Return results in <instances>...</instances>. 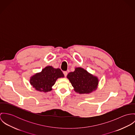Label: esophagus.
I'll return each instance as SVG.
<instances>
[{"instance_id": "1", "label": "esophagus", "mask_w": 135, "mask_h": 135, "mask_svg": "<svg viewBox=\"0 0 135 135\" xmlns=\"http://www.w3.org/2000/svg\"><path fill=\"white\" fill-rule=\"evenodd\" d=\"M63 74H64L65 77H66V75H68V72H67L66 71H64V72H63Z\"/></svg>"}]
</instances>
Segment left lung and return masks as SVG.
<instances>
[{"mask_svg":"<svg viewBox=\"0 0 135 135\" xmlns=\"http://www.w3.org/2000/svg\"><path fill=\"white\" fill-rule=\"evenodd\" d=\"M66 77L74 90L79 94H89L96 91L98 87V77L80 67L75 68V71L69 73Z\"/></svg>","mask_w":135,"mask_h":135,"instance_id":"obj_1","label":"left lung"}]
</instances>
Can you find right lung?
I'll use <instances>...</instances> for the list:
<instances>
[{
	"label": "right lung",
	"mask_w": 135,
	"mask_h": 135,
	"mask_svg": "<svg viewBox=\"0 0 135 135\" xmlns=\"http://www.w3.org/2000/svg\"><path fill=\"white\" fill-rule=\"evenodd\" d=\"M64 77L61 70L47 66L38 73L31 76L30 83L37 91L47 93L52 89V86L59 78Z\"/></svg>",
	"instance_id": "1"
}]
</instances>
